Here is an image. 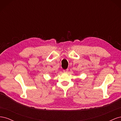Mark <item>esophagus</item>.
<instances>
[{
    "label": "esophagus",
    "instance_id": "esophagus-1",
    "mask_svg": "<svg viewBox=\"0 0 121 121\" xmlns=\"http://www.w3.org/2000/svg\"><path fill=\"white\" fill-rule=\"evenodd\" d=\"M68 70H69L68 69H64L63 71H64V73H67L68 72Z\"/></svg>",
    "mask_w": 121,
    "mask_h": 121
}]
</instances>
